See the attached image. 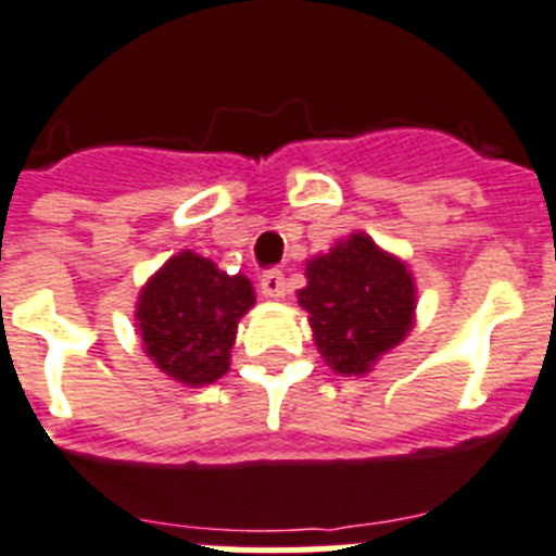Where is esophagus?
Instances as JSON below:
<instances>
[{
    "mask_svg": "<svg viewBox=\"0 0 556 556\" xmlns=\"http://www.w3.org/2000/svg\"><path fill=\"white\" fill-rule=\"evenodd\" d=\"M285 291H288V282H285V274L277 271V268H271V271H265L260 277V293L265 299H282Z\"/></svg>",
    "mask_w": 556,
    "mask_h": 556,
    "instance_id": "1",
    "label": "esophagus"
}]
</instances>
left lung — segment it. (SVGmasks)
Segmentation results:
<instances>
[{
    "mask_svg": "<svg viewBox=\"0 0 556 556\" xmlns=\"http://www.w3.org/2000/svg\"><path fill=\"white\" fill-rule=\"evenodd\" d=\"M299 305L311 313L321 358L341 375H364L412 330L414 282L400 260L352 235L307 263Z\"/></svg>",
    "mask_w": 556,
    "mask_h": 556,
    "instance_id": "8db88e82",
    "label": "left lung"
}]
</instances>
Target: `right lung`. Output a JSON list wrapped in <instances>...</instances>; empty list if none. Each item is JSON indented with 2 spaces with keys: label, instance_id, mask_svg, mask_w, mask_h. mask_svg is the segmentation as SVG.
<instances>
[{
  "label": "right lung",
  "instance_id": "obj_1",
  "mask_svg": "<svg viewBox=\"0 0 556 556\" xmlns=\"http://www.w3.org/2000/svg\"><path fill=\"white\" fill-rule=\"evenodd\" d=\"M254 305L245 277H229L215 263L181 251L144 285L137 327L153 364L187 386H204L229 369L238 321Z\"/></svg>",
  "mask_w": 556,
  "mask_h": 556
}]
</instances>
